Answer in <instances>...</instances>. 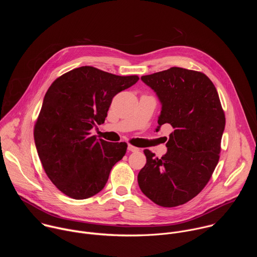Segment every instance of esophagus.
I'll list each match as a JSON object with an SVG mask.
<instances>
[{
  "instance_id": "1",
  "label": "esophagus",
  "mask_w": 257,
  "mask_h": 257,
  "mask_svg": "<svg viewBox=\"0 0 257 257\" xmlns=\"http://www.w3.org/2000/svg\"><path fill=\"white\" fill-rule=\"evenodd\" d=\"M128 151H129V152H132V153H137V152H139V149L136 148V146L132 145V144H129V145H128Z\"/></svg>"
}]
</instances>
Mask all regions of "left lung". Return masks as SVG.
Returning a JSON list of instances; mask_svg holds the SVG:
<instances>
[{
    "label": "left lung",
    "mask_w": 257,
    "mask_h": 257,
    "mask_svg": "<svg viewBox=\"0 0 257 257\" xmlns=\"http://www.w3.org/2000/svg\"><path fill=\"white\" fill-rule=\"evenodd\" d=\"M141 79L163 105L157 131L164 124L174 131L162 158L144 151L146 164L138 174V185L158 205L184 204L205 187L218 163L226 124L221 100L202 72L172 67Z\"/></svg>",
    "instance_id": "1"
}]
</instances>
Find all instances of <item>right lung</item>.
<instances>
[{"label":"right lung","instance_id":"1","mask_svg":"<svg viewBox=\"0 0 257 257\" xmlns=\"http://www.w3.org/2000/svg\"><path fill=\"white\" fill-rule=\"evenodd\" d=\"M138 79L83 66L58 77L48 89L33 135L47 176L65 195H95L125 156L126 142L96 139L90 130L104 123L113 97Z\"/></svg>","mask_w":257,"mask_h":257}]
</instances>
